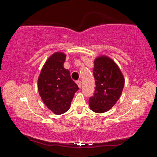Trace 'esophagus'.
I'll use <instances>...</instances> for the list:
<instances>
[{"instance_id":"34e87169","label":"esophagus","mask_w":157,"mask_h":157,"mask_svg":"<svg viewBox=\"0 0 157 157\" xmlns=\"http://www.w3.org/2000/svg\"><path fill=\"white\" fill-rule=\"evenodd\" d=\"M76 83H77V84H78V86L79 88H81V86H82V82H81V81L80 80H78V81L76 82Z\"/></svg>"}]
</instances>
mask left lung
I'll return each mask as SVG.
<instances>
[{
  "label": "left lung",
  "mask_w": 157,
  "mask_h": 157,
  "mask_svg": "<svg viewBox=\"0 0 157 157\" xmlns=\"http://www.w3.org/2000/svg\"><path fill=\"white\" fill-rule=\"evenodd\" d=\"M94 94L89 98L91 109L104 113L113 107L121 97L124 79L120 68L109 57L100 56L94 61Z\"/></svg>",
  "instance_id": "1"
}]
</instances>
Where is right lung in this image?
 Here are the masks:
<instances>
[{
  "label": "right lung",
  "mask_w": 157,
  "mask_h": 157,
  "mask_svg": "<svg viewBox=\"0 0 157 157\" xmlns=\"http://www.w3.org/2000/svg\"><path fill=\"white\" fill-rule=\"evenodd\" d=\"M65 59L63 53H54L45 63L38 78V90L42 100L57 115L69 109L75 93L79 89L69 71L63 67Z\"/></svg>",
  "instance_id": "add662e5"
}]
</instances>
